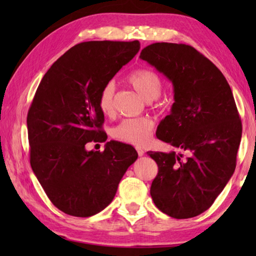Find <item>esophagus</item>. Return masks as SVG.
I'll return each instance as SVG.
<instances>
[{
  "instance_id": "obj_1",
  "label": "esophagus",
  "mask_w": 256,
  "mask_h": 256,
  "mask_svg": "<svg viewBox=\"0 0 256 256\" xmlns=\"http://www.w3.org/2000/svg\"><path fill=\"white\" fill-rule=\"evenodd\" d=\"M136 152H138V154L141 157V156L144 154V150L142 149V148H140V146H136Z\"/></svg>"
}]
</instances>
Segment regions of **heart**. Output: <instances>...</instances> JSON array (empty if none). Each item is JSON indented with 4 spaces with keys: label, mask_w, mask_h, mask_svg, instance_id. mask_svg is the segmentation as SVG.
Masks as SVG:
<instances>
[{
    "label": "heart",
    "mask_w": 256,
    "mask_h": 256,
    "mask_svg": "<svg viewBox=\"0 0 256 256\" xmlns=\"http://www.w3.org/2000/svg\"><path fill=\"white\" fill-rule=\"evenodd\" d=\"M128 84L146 102L157 99L162 90V78L149 68H138L128 76ZM115 84L107 82L98 97V106L102 114L110 115L114 110ZM154 122L149 118H125L112 128V136L115 140L134 146L148 144L152 136Z\"/></svg>",
    "instance_id": "heart-1"
}]
</instances>
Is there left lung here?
Instances as JSON below:
<instances>
[{
    "label": "left lung",
    "instance_id": "left-lung-1",
    "mask_svg": "<svg viewBox=\"0 0 256 256\" xmlns=\"http://www.w3.org/2000/svg\"><path fill=\"white\" fill-rule=\"evenodd\" d=\"M140 58L172 81L175 99L156 134L178 151L148 152L158 164L151 198L172 218H193L209 209L235 172L242 138L235 99L222 71L192 46L154 42Z\"/></svg>",
    "mask_w": 256,
    "mask_h": 256
}]
</instances>
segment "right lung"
I'll use <instances>...</instances> for the list:
<instances>
[{
    "instance_id": "1",
    "label": "right lung",
    "mask_w": 256,
    "mask_h": 256,
    "mask_svg": "<svg viewBox=\"0 0 256 256\" xmlns=\"http://www.w3.org/2000/svg\"><path fill=\"white\" fill-rule=\"evenodd\" d=\"M140 50L138 40L84 42L66 52L45 73L27 116L30 164L50 202L64 214L90 216L114 198L138 158L132 146L110 141L105 150L102 89Z\"/></svg>"
}]
</instances>
